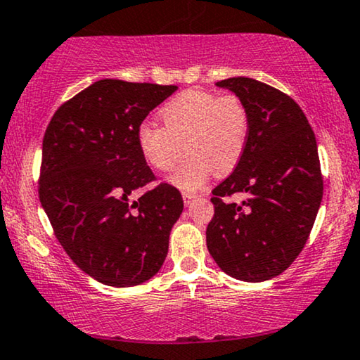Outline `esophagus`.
Masks as SVG:
<instances>
[{
    "label": "esophagus",
    "instance_id": "1",
    "mask_svg": "<svg viewBox=\"0 0 360 360\" xmlns=\"http://www.w3.org/2000/svg\"><path fill=\"white\" fill-rule=\"evenodd\" d=\"M182 199H184L186 207H189V205L192 204V202H194L195 195H194V194H187V192H184V194H182Z\"/></svg>",
    "mask_w": 360,
    "mask_h": 360
}]
</instances>
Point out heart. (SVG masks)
Returning a JSON list of instances; mask_svg holds the SVG:
<instances>
[{
  "label": "heart",
  "mask_w": 360,
  "mask_h": 360,
  "mask_svg": "<svg viewBox=\"0 0 360 360\" xmlns=\"http://www.w3.org/2000/svg\"><path fill=\"white\" fill-rule=\"evenodd\" d=\"M163 127L141 124L136 143L146 165L168 173L184 148L189 155L169 176V182L186 192L204 187L217 169L229 174L245 155L250 136V112L236 94H215L187 89L160 109Z\"/></svg>",
  "instance_id": "heart-1"
}]
</instances>
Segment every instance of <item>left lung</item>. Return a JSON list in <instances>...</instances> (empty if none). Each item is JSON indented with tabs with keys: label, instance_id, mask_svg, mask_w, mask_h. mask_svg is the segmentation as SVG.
Listing matches in <instances>:
<instances>
[{
	"label": "left lung",
	"instance_id": "8db88e82",
	"mask_svg": "<svg viewBox=\"0 0 360 360\" xmlns=\"http://www.w3.org/2000/svg\"><path fill=\"white\" fill-rule=\"evenodd\" d=\"M245 103L250 136L233 173L212 191L207 250L233 279L264 282L282 274L305 246L323 199L315 134L295 101L252 78L217 83ZM247 194L241 205L223 197Z\"/></svg>",
	"mask_w": 360,
	"mask_h": 360
}]
</instances>
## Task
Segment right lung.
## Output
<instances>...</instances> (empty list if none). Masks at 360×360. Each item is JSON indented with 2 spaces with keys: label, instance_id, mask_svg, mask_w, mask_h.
I'll return each instance as SVG.
<instances>
[{
  "label": "right lung",
  "instance_id": "obj_1",
  "mask_svg": "<svg viewBox=\"0 0 360 360\" xmlns=\"http://www.w3.org/2000/svg\"><path fill=\"white\" fill-rule=\"evenodd\" d=\"M178 86L99 79L65 103L42 143L39 197L60 245L75 264L104 285L151 279L168 255L184 209L179 191L155 179L136 143L146 115Z\"/></svg>",
  "mask_w": 360,
  "mask_h": 360
}]
</instances>
